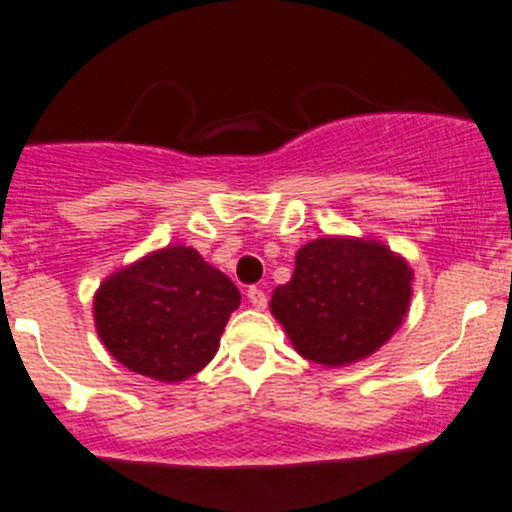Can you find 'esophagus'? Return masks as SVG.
Listing matches in <instances>:
<instances>
[{"mask_svg": "<svg viewBox=\"0 0 512 512\" xmlns=\"http://www.w3.org/2000/svg\"><path fill=\"white\" fill-rule=\"evenodd\" d=\"M247 299H250V304L255 309H265L267 307V294L262 287H250L247 289Z\"/></svg>", "mask_w": 512, "mask_h": 512, "instance_id": "obj_1", "label": "esophagus"}]
</instances>
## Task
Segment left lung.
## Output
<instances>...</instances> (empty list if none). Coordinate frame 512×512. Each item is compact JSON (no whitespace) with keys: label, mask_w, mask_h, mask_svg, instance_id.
I'll use <instances>...</instances> for the list:
<instances>
[{"label":"left lung","mask_w":512,"mask_h":512,"mask_svg":"<svg viewBox=\"0 0 512 512\" xmlns=\"http://www.w3.org/2000/svg\"><path fill=\"white\" fill-rule=\"evenodd\" d=\"M411 270L379 242L322 237L297 252L294 275L272 294V314L294 349L327 366L374 354L406 317Z\"/></svg>","instance_id":"obj_1"}]
</instances>
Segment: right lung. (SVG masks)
<instances>
[{"instance_id": "right-lung-1", "label": "right lung", "mask_w": 512, "mask_h": 512, "mask_svg": "<svg viewBox=\"0 0 512 512\" xmlns=\"http://www.w3.org/2000/svg\"><path fill=\"white\" fill-rule=\"evenodd\" d=\"M240 292L193 247H165L108 277L96 294V329L131 371L156 381L198 374L215 352Z\"/></svg>"}]
</instances>
